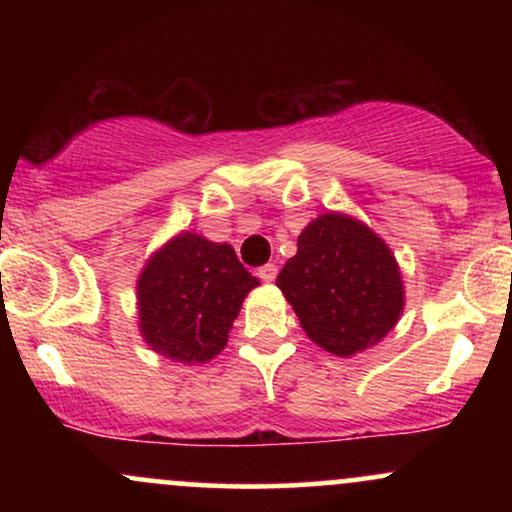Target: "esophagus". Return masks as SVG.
Returning a JSON list of instances; mask_svg holds the SVG:
<instances>
[{"label": "esophagus", "instance_id": "1", "mask_svg": "<svg viewBox=\"0 0 512 512\" xmlns=\"http://www.w3.org/2000/svg\"><path fill=\"white\" fill-rule=\"evenodd\" d=\"M276 272H279V269H276V264H262V267L257 269V276H260L262 281H267V284H272V281L276 279Z\"/></svg>", "mask_w": 512, "mask_h": 512}]
</instances>
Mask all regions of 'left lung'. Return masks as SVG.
<instances>
[{"instance_id": "1", "label": "left lung", "mask_w": 512, "mask_h": 512, "mask_svg": "<svg viewBox=\"0 0 512 512\" xmlns=\"http://www.w3.org/2000/svg\"><path fill=\"white\" fill-rule=\"evenodd\" d=\"M276 286L322 349L351 356L385 337L404 305L402 276L387 245L342 214L315 219Z\"/></svg>"}]
</instances>
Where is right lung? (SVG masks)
Returning a JSON list of instances; mask_svg holds the SVG:
<instances>
[{"label":"right lung","instance_id":"obj_1","mask_svg":"<svg viewBox=\"0 0 512 512\" xmlns=\"http://www.w3.org/2000/svg\"><path fill=\"white\" fill-rule=\"evenodd\" d=\"M260 286L231 245L180 233L139 276V322L156 354L204 363L228 342L245 296Z\"/></svg>","mask_w":512,"mask_h":512}]
</instances>
